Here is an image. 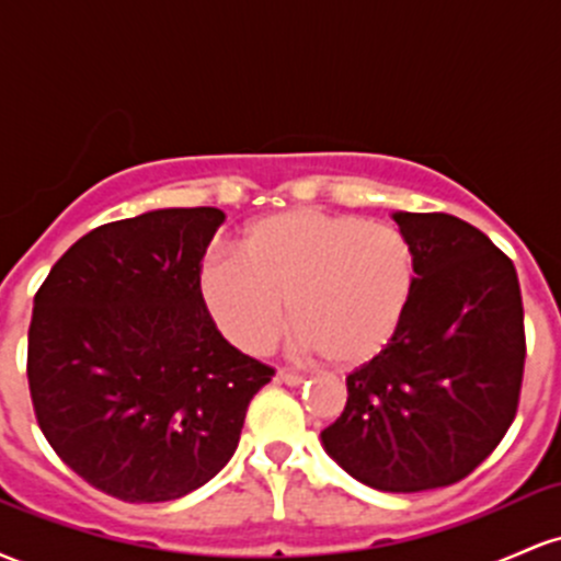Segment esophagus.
I'll list each match as a JSON object with an SVG mask.
<instances>
[{
	"label": "esophagus",
	"instance_id": "1",
	"mask_svg": "<svg viewBox=\"0 0 561 561\" xmlns=\"http://www.w3.org/2000/svg\"><path fill=\"white\" fill-rule=\"evenodd\" d=\"M276 379H279V382L289 385V388H298V385L306 382V377L295 375V371H287V369H279V371H276Z\"/></svg>",
	"mask_w": 561,
	"mask_h": 561
}]
</instances>
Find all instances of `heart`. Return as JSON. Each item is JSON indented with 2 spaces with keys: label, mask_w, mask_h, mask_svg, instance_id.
I'll return each mask as SVG.
<instances>
[{
  "label": "heart",
  "mask_w": 561,
  "mask_h": 561,
  "mask_svg": "<svg viewBox=\"0 0 561 561\" xmlns=\"http://www.w3.org/2000/svg\"><path fill=\"white\" fill-rule=\"evenodd\" d=\"M414 289V244L401 229L319 208L259 218L242 231L240 255L208 253L197 268L199 300L231 345L263 356L289 311L295 347L340 366L392 343Z\"/></svg>",
  "instance_id": "1"
}]
</instances>
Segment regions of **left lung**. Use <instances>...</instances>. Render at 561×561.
Instances as JSON below:
<instances>
[{"mask_svg": "<svg viewBox=\"0 0 561 561\" xmlns=\"http://www.w3.org/2000/svg\"><path fill=\"white\" fill-rule=\"evenodd\" d=\"M414 244L416 289L401 330L347 375L324 450L364 485L420 493L480 467L514 422L525 313L514 263L448 214H392Z\"/></svg>", "mask_w": 561, "mask_h": 561, "instance_id": "1", "label": "left lung"}]
</instances>
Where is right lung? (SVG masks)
<instances>
[{"label": "right lung", "instance_id": "1", "mask_svg": "<svg viewBox=\"0 0 561 561\" xmlns=\"http://www.w3.org/2000/svg\"><path fill=\"white\" fill-rule=\"evenodd\" d=\"M218 208H163L70 244L34 298L28 388L55 454L96 491L158 504L234 456L272 366L224 340L197 268Z\"/></svg>", "mask_w": 561, "mask_h": 561}]
</instances>
